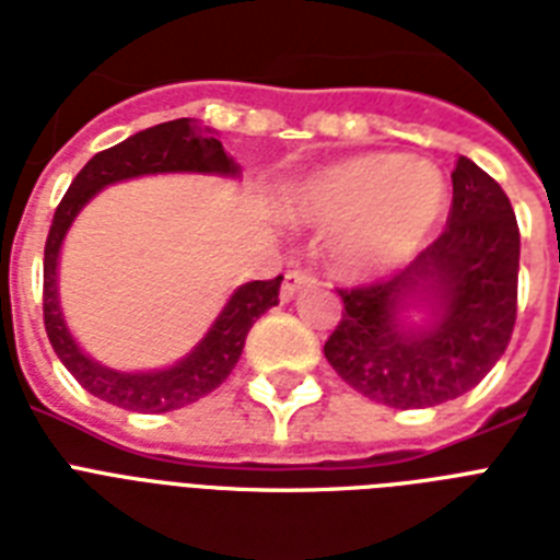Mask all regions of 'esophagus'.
<instances>
[{
  "mask_svg": "<svg viewBox=\"0 0 560 560\" xmlns=\"http://www.w3.org/2000/svg\"><path fill=\"white\" fill-rule=\"evenodd\" d=\"M316 284V276L307 270H288L284 272V281H281V302H290L296 296L299 290H307Z\"/></svg>",
  "mask_w": 560,
  "mask_h": 560,
  "instance_id": "obj_1",
  "label": "esophagus"
}]
</instances>
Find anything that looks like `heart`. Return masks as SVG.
<instances>
[{"mask_svg":"<svg viewBox=\"0 0 560 560\" xmlns=\"http://www.w3.org/2000/svg\"><path fill=\"white\" fill-rule=\"evenodd\" d=\"M444 209L442 171L400 153L334 162L288 194L290 218L331 229L328 255L346 276H383L412 261Z\"/></svg>","mask_w":560,"mask_h":560,"instance_id":"obj_1","label":"heart"}]
</instances>
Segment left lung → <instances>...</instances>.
<instances>
[{
	"mask_svg": "<svg viewBox=\"0 0 560 560\" xmlns=\"http://www.w3.org/2000/svg\"><path fill=\"white\" fill-rule=\"evenodd\" d=\"M447 229L392 279L340 290L325 358L360 395L395 409L474 389L503 358L517 319L521 229L505 191L456 160ZM425 316L418 326L408 316Z\"/></svg>",
	"mask_w": 560,
	"mask_h": 560,
	"instance_id": "obj_1",
	"label": "left lung"
}]
</instances>
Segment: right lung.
Returning <instances> with one entry per match:
<instances>
[{
  "mask_svg": "<svg viewBox=\"0 0 560 560\" xmlns=\"http://www.w3.org/2000/svg\"><path fill=\"white\" fill-rule=\"evenodd\" d=\"M148 174L241 177V165L211 136V127L197 125L194 118H177V121L148 127L107 151L95 153L72 179L48 229L46 258H43V319H46V334L55 354L90 395L107 400L113 407L130 409V412H171V409L206 398L211 389H218L220 383L226 381L244 351L246 334L255 319L267 314L272 305H279L281 276L270 281L241 284L229 296L209 331L202 334V340L174 366L151 369V372H118L92 360L74 342L63 319L60 296H57L60 246L74 218L95 194L113 183L148 177Z\"/></svg>",
  "mask_w": 560,
  "mask_h": 560,
  "instance_id": "1",
  "label": "right lung"
}]
</instances>
